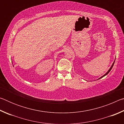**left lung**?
Returning a JSON list of instances; mask_svg holds the SVG:
<instances>
[{"label":"left lung","instance_id":"8db88e82","mask_svg":"<svg viewBox=\"0 0 124 124\" xmlns=\"http://www.w3.org/2000/svg\"><path fill=\"white\" fill-rule=\"evenodd\" d=\"M115 62V61H114ZM114 63H113V64H112V66H111V67H110V69H109V70L108 71V72H107V73H106V74H105L104 75H103V76L102 77H101L100 78H102V77H104L105 76V75H106L107 74H108V73H109V72H110V70H112V68H113V65H114ZM100 78H99V79H100Z\"/></svg>","mask_w":124,"mask_h":124}]
</instances>
